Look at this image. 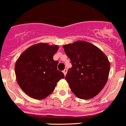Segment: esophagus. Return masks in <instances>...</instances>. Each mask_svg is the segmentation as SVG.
Listing matches in <instances>:
<instances>
[{"label": "esophagus", "instance_id": "obj_1", "mask_svg": "<svg viewBox=\"0 0 126 126\" xmlns=\"http://www.w3.org/2000/svg\"><path fill=\"white\" fill-rule=\"evenodd\" d=\"M67 69H65L63 71V73H64V75H65V76L66 75V74H67Z\"/></svg>", "mask_w": 126, "mask_h": 126}]
</instances>
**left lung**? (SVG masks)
I'll use <instances>...</instances> for the list:
<instances>
[{"label": "left lung", "mask_w": 126, "mask_h": 126, "mask_svg": "<svg viewBox=\"0 0 126 126\" xmlns=\"http://www.w3.org/2000/svg\"><path fill=\"white\" fill-rule=\"evenodd\" d=\"M63 48L72 64L65 76L71 91L82 99L95 97L108 81L110 64L107 57L99 48L84 41Z\"/></svg>", "instance_id": "obj_1"}]
</instances>
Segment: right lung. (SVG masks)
I'll use <instances>...</instances> for the list:
<instances>
[{
    "mask_svg": "<svg viewBox=\"0 0 126 126\" xmlns=\"http://www.w3.org/2000/svg\"><path fill=\"white\" fill-rule=\"evenodd\" d=\"M59 49L57 45L38 43L23 51L15 67L16 81L22 91L36 99H43L51 94L57 83L64 78L57 69L58 61L53 57Z\"/></svg>",
    "mask_w": 126,
    "mask_h": 126,
    "instance_id": "right-lung-1",
    "label": "right lung"
}]
</instances>
